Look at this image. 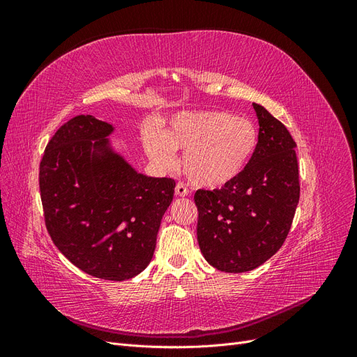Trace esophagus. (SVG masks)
Wrapping results in <instances>:
<instances>
[{
	"mask_svg": "<svg viewBox=\"0 0 357 357\" xmlns=\"http://www.w3.org/2000/svg\"><path fill=\"white\" fill-rule=\"evenodd\" d=\"M188 193H189V189L186 188L185 183L178 181L176 185V195L177 197H188Z\"/></svg>",
	"mask_w": 357,
	"mask_h": 357,
	"instance_id": "1",
	"label": "esophagus"
}]
</instances>
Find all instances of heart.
Segmentation results:
<instances>
[{
    "label": "heart",
    "mask_w": 357,
    "mask_h": 357,
    "mask_svg": "<svg viewBox=\"0 0 357 357\" xmlns=\"http://www.w3.org/2000/svg\"><path fill=\"white\" fill-rule=\"evenodd\" d=\"M143 143L149 158L165 168L174 164V152H183L181 167L189 180L218 189L245 169L259 134L252 121L228 112H188L172 117L160 135L146 134Z\"/></svg>",
    "instance_id": "obj_1"
}]
</instances>
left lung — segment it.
<instances>
[{
  "label": "left lung",
  "instance_id": "8db88e82",
  "mask_svg": "<svg viewBox=\"0 0 357 357\" xmlns=\"http://www.w3.org/2000/svg\"><path fill=\"white\" fill-rule=\"evenodd\" d=\"M259 144L248 165L222 189L197 190L198 244L211 266L245 273L278 252L299 202L296 143L287 128L253 102Z\"/></svg>",
  "mask_w": 357,
  "mask_h": 357
}]
</instances>
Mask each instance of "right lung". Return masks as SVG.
Returning <instances> with one entry per match:
<instances>
[{"label": "right lung", "instance_id": "obj_1", "mask_svg": "<svg viewBox=\"0 0 357 357\" xmlns=\"http://www.w3.org/2000/svg\"><path fill=\"white\" fill-rule=\"evenodd\" d=\"M113 131L91 114L63 123L40 162V193L59 252L86 274L123 282L152 261L176 181L137 172L112 149Z\"/></svg>", "mask_w": 357, "mask_h": 357}]
</instances>
